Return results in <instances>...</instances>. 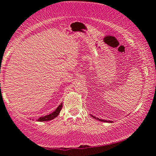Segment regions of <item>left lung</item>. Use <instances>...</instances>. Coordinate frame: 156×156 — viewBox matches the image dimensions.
<instances>
[{"instance_id": "obj_1", "label": "left lung", "mask_w": 156, "mask_h": 156, "mask_svg": "<svg viewBox=\"0 0 156 156\" xmlns=\"http://www.w3.org/2000/svg\"><path fill=\"white\" fill-rule=\"evenodd\" d=\"M91 115V114H90ZM91 117H93V118H94V119H98V120H99V121H101V122H112L113 121H110V120H105V119H99V118H96V117H95L94 116H93V115H91Z\"/></svg>"}]
</instances>
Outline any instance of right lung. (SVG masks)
Here are the masks:
<instances>
[{
  "mask_svg": "<svg viewBox=\"0 0 156 156\" xmlns=\"http://www.w3.org/2000/svg\"><path fill=\"white\" fill-rule=\"evenodd\" d=\"M62 107H63V104H60V105L58 106L56 108V110H55L54 112H52L51 114H48V115H46V116H43V117H39L38 119H37V121H39V122H44V121H49V120H51V119H55V117H57V116L59 115V114H60V111H61L62 109Z\"/></svg>",
  "mask_w": 156,
  "mask_h": 156,
  "instance_id": "right-lung-1",
  "label": "right lung"
}]
</instances>
